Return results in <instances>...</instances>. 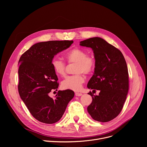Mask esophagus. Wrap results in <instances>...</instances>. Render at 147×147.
<instances>
[{
	"label": "esophagus",
	"instance_id": "obj_1",
	"mask_svg": "<svg viewBox=\"0 0 147 147\" xmlns=\"http://www.w3.org/2000/svg\"><path fill=\"white\" fill-rule=\"evenodd\" d=\"M75 95H76V96H81L82 94L81 93L76 92V93H75Z\"/></svg>",
	"mask_w": 147,
	"mask_h": 147
}]
</instances>
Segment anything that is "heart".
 Masks as SVG:
<instances>
[{"mask_svg":"<svg viewBox=\"0 0 147 147\" xmlns=\"http://www.w3.org/2000/svg\"><path fill=\"white\" fill-rule=\"evenodd\" d=\"M65 57L69 63H76L74 72L76 74L67 76L61 82V86L65 90L74 91L80 90L85 78L82 73L89 74L93 71L95 66V60L87 55V53L82 49L74 48L65 55ZM51 66L56 75L63 77L66 73V65L64 61L58 59H53L51 61Z\"/></svg>","mask_w":147,"mask_h":147,"instance_id":"b5f03b06","label":"heart"}]
</instances>
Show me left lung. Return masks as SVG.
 <instances>
[{
    "label": "left lung",
    "instance_id": "obj_1",
    "mask_svg": "<svg viewBox=\"0 0 147 147\" xmlns=\"http://www.w3.org/2000/svg\"><path fill=\"white\" fill-rule=\"evenodd\" d=\"M81 46L92 48L95 59L94 75L87 87L99 90L98 95L91 91L92 101L87 108L92 118L108 122L121 111L129 91V73L126 61L117 48L99 37L80 42Z\"/></svg>",
    "mask_w": 147,
    "mask_h": 147
}]
</instances>
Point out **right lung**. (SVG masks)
Here are the masks:
<instances>
[{
	"instance_id": "obj_1",
	"label": "right lung",
	"mask_w": 147,
	"mask_h": 147,
	"mask_svg": "<svg viewBox=\"0 0 147 147\" xmlns=\"http://www.w3.org/2000/svg\"><path fill=\"white\" fill-rule=\"evenodd\" d=\"M73 40H50L32 45L19 60L18 90L32 116L47 124L58 121L69 102L74 96L70 90L58 91L54 98L51 91H57L59 83L51 61L55 55L67 49Z\"/></svg>"
}]
</instances>
